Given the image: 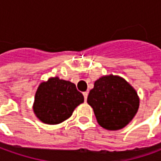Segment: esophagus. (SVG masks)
<instances>
[{
  "label": "esophagus",
  "mask_w": 161,
  "mask_h": 161,
  "mask_svg": "<svg viewBox=\"0 0 161 161\" xmlns=\"http://www.w3.org/2000/svg\"><path fill=\"white\" fill-rule=\"evenodd\" d=\"M83 94H84V97H85V101L86 102V100H87V96H88V92H83Z\"/></svg>",
  "instance_id": "obj_1"
}]
</instances>
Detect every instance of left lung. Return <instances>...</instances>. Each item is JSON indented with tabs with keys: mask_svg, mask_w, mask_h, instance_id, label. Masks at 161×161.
<instances>
[{
	"mask_svg": "<svg viewBox=\"0 0 161 161\" xmlns=\"http://www.w3.org/2000/svg\"><path fill=\"white\" fill-rule=\"evenodd\" d=\"M97 122L107 130L127 125L138 111L140 99L136 89L119 75H103L94 82L87 97Z\"/></svg>",
	"mask_w": 161,
	"mask_h": 161,
	"instance_id": "1",
	"label": "left lung"
}]
</instances>
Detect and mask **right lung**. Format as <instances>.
<instances>
[{
	"label": "right lung",
	"mask_w": 161,
	"mask_h": 161,
	"mask_svg": "<svg viewBox=\"0 0 161 161\" xmlns=\"http://www.w3.org/2000/svg\"><path fill=\"white\" fill-rule=\"evenodd\" d=\"M83 103L84 96L75 84L54 76L39 85L33 110L42 123L57 125L69 119L74 109Z\"/></svg>",
	"instance_id": "add662e5"
}]
</instances>
